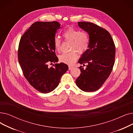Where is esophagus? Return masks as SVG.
<instances>
[{"mask_svg": "<svg viewBox=\"0 0 133 133\" xmlns=\"http://www.w3.org/2000/svg\"><path fill=\"white\" fill-rule=\"evenodd\" d=\"M72 68H73L72 66H68V70H72Z\"/></svg>", "mask_w": 133, "mask_h": 133, "instance_id": "esophagus-1", "label": "esophagus"}]
</instances>
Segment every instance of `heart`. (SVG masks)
<instances>
[{"label":"heart","instance_id":"obj_1","mask_svg":"<svg viewBox=\"0 0 133 133\" xmlns=\"http://www.w3.org/2000/svg\"><path fill=\"white\" fill-rule=\"evenodd\" d=\"M62 35L67 41L71 42L70 49L71 51L63 53L59 56L61 62L66 64L72 65L78 59V52L82 54L87 50L89 46L90 39L87 32L80 31L73 28H69L63 32ZM54 47L56 51L61 49V41L60 38L55 37L54 39Z\"/></svg>","mask_w":133,"mask_h":133}]
</instances>
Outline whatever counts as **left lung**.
I'll list each match as a JSON object with an SVG mask.
<instances>
[{
	"label": "left lung",
	"mask_w": 133,
	"mask_h": 133,
	"mask_svg": "<svg viewBox=\"0 0 133 133\" xmlns=\"http://www.w3.org/2000/svg\"><path fill=\"white\" fill-rule=\"evenodd\" d=\"M79 26L89 35V48L78 63L81 73L76 79L78 87L85 92L98 90L110 74L115 63V45L110 33L93 23L78 22Z\"/></svg>",
	"instance_id": "1"
}]
</instances>
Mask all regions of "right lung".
Wrapping results in <instances>:
<instances>
[{
    "mask_svg": "<svg viewBox=\"0 0 133 133\" xmlns=\"http://www.w3.org/2000/svg\"><path fill=\"white\" fill-rule=\"evenodd\" d=\"M60 25L56 21L35 22L19 41L18 57L23 73L32 87L41 93L55 89L68 69L63 62L48 67L49 63L58 61L53 42Z\"/></svg>",
    "mask_w": 133,
    "mask_h": 133,
    "instance_id": "right-lung-1",
    "label": "right lung"
}]
</instances>
